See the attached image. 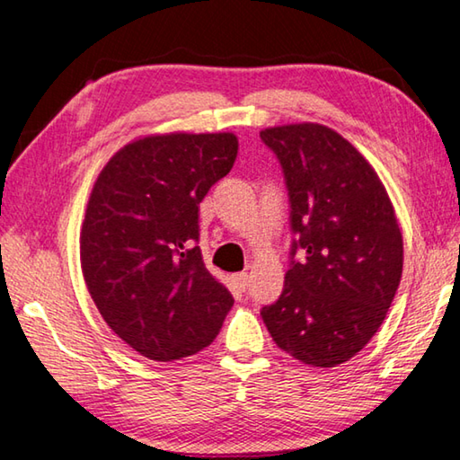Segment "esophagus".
<instances>
[{"mask_svg":"<svg viewBox=\"0 0 460 460\" xmlns=\"http://www.w3.org/2000/svg\"><path fill=\"white\" fill-rule=\"evenodd\" d=\"M231 279H233V284H235L239 290H245L247 288V284H249V276H247V271H241V274H233L231 276Z\"/></svg>","mask_w":460,"mask_h":460,"instance_id":"esophagus-1","label":"esophagus"}]
</instances>
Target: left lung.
<instances>
[{
  "label": "left lung",
  "instance_id": "left-lung-1",
  "mask_svg": "<svg viewBox=\"0 0 460 460\" xmlns=\"http://www.w3.org/2000/svg\"><path fill=\"white\" fill-rule=\"evenodd\" d=\"M260 137L282 166L296 235L284 290L261 318L294 359L334 367L367 345L400 286L394 205L369 162L334 129L290 123Z\"/></svg>",
  "mask_w": 460,
  "mask_h": 460
}]
</instances>
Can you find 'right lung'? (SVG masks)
<instances>
[{"label": "right lung", "mask_w": 460, "mask_h": 460, "mask_svg": "<svg viewBox=\"0 0 460 460\" xmlns=\"http://www.w3.org/2000/svg\"><path fill=\"white\" fill-rule=\"evenodd\" d=\"M233 134L136 139L107 162L81 231L84 282L103 321L152 361L199 353L233 296L208 274L199 205L237 158Z\"/></svg>", "instance_id": "1"}]
</instances>
